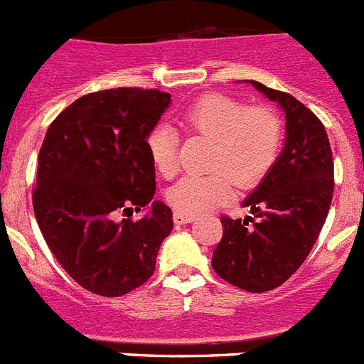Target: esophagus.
<instances>
[{
    "label": "esophagus",
    "mask_w": 364,
    "mask_h": 364,
    "mask_svg": "<svg viewBox=\"0 0 364 364\" xmlns=\"http://www.w3.org/2000/svg\"><path fill=\"white\" fill-rule=\"evenodd\" d=\"M173 220H175V224H189V222L195 220V217H193V215H186V213H180V211H175V213H173Z\"/></svg>",
    "instance_id": "obj_1"
}]
</instances>
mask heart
<instances>
[{
  "instance_id": "1",
  "label": "heart",
  "mask_w": 364,
  "mask_h": 364,
  "mask_svg": "<svg viewBox=\"0 0 364 364\" xmlns=\"http://www.w3.org/2000/svg\"><path fill=\"white\" fill-rule=\"evenodd\" d=\"M184 133L211 140L208 175L184 176L167 189L173 210L198 215L228 202L231 180L253 188L275 166L282 147V120L269 105H246L226 95H205L193 102L180 118ZM146 147L154 169L169 178L176 173V134L167 125H154Z\"/></svg>"
}]
</instances>
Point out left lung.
Instances as JSON below:
<instances>
[{"mask_svg": "<svg viewBox=\"0 0 364 364\" xmlns=\"http://www.w3.org/2000/svg\"><path fill=\"white\" fill-rule=\"evenodd\" d=\"M252 85L286 114V142L272 171L244 202L253 217L224 215L211 266L240 290L262 294L299 269L324 226L333 195V159L323 122L288 92Z\"/></svg>", "mask_w": 364, "mask_h": 364, "instance_id": "8db88e82", "label": "left lung"}]
</instances>
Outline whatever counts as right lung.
<instances>
[{
    "mask_svg": "<svg viewBox=\"0 0 364 364\" xmlns=\"http://www.w3.org/2000/svg\"><path fill=\"white\" fill-rule=\"evenodd\" d=\"M171 102L159 89L117 87L89 92L63 109L38 154L32 205L53 255L91 294L120 297L153 275L173 213L154 200L147 133Z\"/></svg>",
    "mask_w": 364,
    "mask_h": 364,
    "instance_id": "add662e5",
    "label": "right lung"
}]
</instances>
